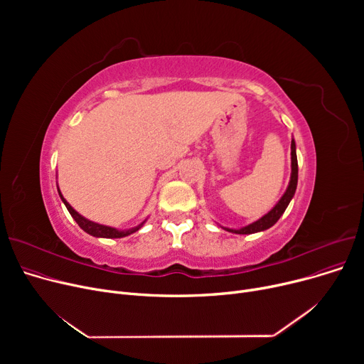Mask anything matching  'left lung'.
Returning a JSON list of instances; mask_svg holds the SVG:
<instances>
[{"instance_id":"obj_1","label":"left lung","mask_w":364,"mask_h":364,"mask_svg":"<svg viewBox=\"0 0 364 364\" xmlns=\"http://www.w3.org/2000/svg\"><path fill=\"white\" fill-rule=\"evenodd\" d=\"M291 166H292V172H291V180H289V186L286 188L284 195L280 198V200L276 203V206L272 209L269 214H265L264 217H261L259 220H257L255 223L242 227L239 230H235V228H227L224 227L227 232H232L236 235H251V233H258V232H264L267 228H270L272 225H274L279 218L283 215V213L288 208L289 202L292 200L295 190H296V184H298V161H296V146H295V140L292 139L291 143Z\"/></svg>"}]
</instances>
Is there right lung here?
Instances as JSON below:
<instances>
[{"label": "right lung", "instance_id": "obj_1", "mask_svg": "<svg viewBox=\"0 0 364 364\" xmlns=\"http://www.w3.org/2000/svg\"><path fill=\"white\" fill-rule=\"evenodd\" d=\"M59 195H60V199L63 200V203L66 205L69 214H70V215H72V218L76 221V224H78L85 233H88V235H91V236H94V237H107V239L125 237V236H128V235H131V233H134V232H137L139 228H141V225L144 224V221H143L140 225L134 227V228H129V230H118V228H113V227H109V225H103V224L92 223V221H90V220L84 218L82 215H80L78 213L75 211V209L68 203V200L62 196L60 190H59Z\"/></svg>", "mask_w": 364, "mask_h": 364}]
</instances>
